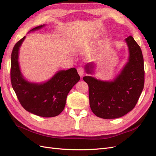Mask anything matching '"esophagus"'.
Instances as JSON below:
<instances>
[{"mask_svg":"<svg viewBox=\"0 0 156 156\" xmlns=\"http://www.w3.org/2000/svg\"><path fill=\"white\" fill-rule=\"evenodd\" d=\"M77 72L79 73V75H80V76H83V75L84 74V70L83 69V68L82 67H79L77 68Z\"/></svg>","mask_w":156,"mask_h":156,"instance_id":"esophagus-1","label":"esophagus"}]
</instances>
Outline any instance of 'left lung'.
<instances>
[{"instance_id": "obj_1", "label": "left lung", "mask_w": 156, "mask_h": 156, "mask_svg": "<svg viewBox=\"0 0 156 156\" xmlns=\"http://www.w3.org/2000/svg\"><path fill=\"white\" fill-rule=\"evenodd\" d=\"M129 51V61L114 81H101L90 76L83 80L88 85L89 103L98 117L117 119L126 115L135 107L144 88V59L140 46L133 37L126 39ZM87 65V72L90 73Z\"/></svg>"}]
</instances>
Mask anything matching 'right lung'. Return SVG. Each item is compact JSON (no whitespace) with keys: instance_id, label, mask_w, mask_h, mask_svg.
Instances as JSON below:
<instances>
[{"instance_id":"add662e5","label":"right lung","mask_w":156,"mask_h":156,"mask_svg":"<svg viewBox=\"0 0 156 156\" xmlns=\"http://www.w3.org/2000/svg\"><path fill=\"white\" fill-rule=\"evenodd\" d=\"M40 25L30 31L41 29ZM25 36L14 45L11 57L10 78L13 89L22 107L27 111L41 117H53L64 110L67 96L79 80L75 68L62 70L49 81L42 84L30 83L23 77L18 62L19 49Z\"/></svg>"}]
</instances>
